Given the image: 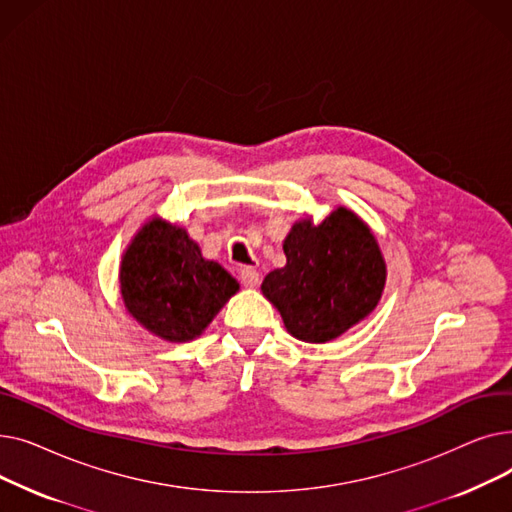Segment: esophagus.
Masks as SVG:
<instances>
[{
    "label": "esophagus",
    "mask_w": 512,
    "mask_h": 512,
    "mask_svg": "<svg viewBox=\"0 0 512 512\" xmlns=\"http://www.w3.org/2000/svg\"><path fill=\"white\" fill-rule=\"evenodd\" d=\"M240 282H242V286L255 288L259 284V272L255 270V267H242V270H240Z\"/></svg>",
    "instance_id": "obj_1"
}]
</instances>
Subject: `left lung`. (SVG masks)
Returning <instances> with one entry per match:
<instances>
[{"label": "left lung", "mask_w": 512, "mask_h": 512, "mask_svg": "<svg viewBox=\"0 0 512 512\" xmlns=\"http://www.w3.org/2000/svg\"><path fill=\"white\" fill-rule=\"evenodd\" d=\"M286 265L265 276L263 297L303 342H330L365 319L382 299L386 263L369 226L346 207L317 226L309 218L284 240Z\"/></svg>", "instance_id": "8db88e82"}]
</instances>
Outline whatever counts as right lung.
<instances>
[{"instance_id": "right-lung-1", "label": "right lung", "mask_w": 512, "mask_h": 512, "mask_svg": "<svg viewBox=\"0 0 512 512\" xmlns=\"http://www.w3.org/2000/svg\"><path fill=\"white\" fill-rule=\"evenodd\" d=\"M236 290L238 282L220 263L207 261L184 228L161 218H151L122 257L124 307L168 342L201 336Z\"/></svg>"}]
</instances>
